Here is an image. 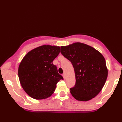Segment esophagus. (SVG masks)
Listing matches in <instances>:
<instances>
[{
	"label": "esophagus",
	"instance_id": "esophagus-1",
	"mask_svg": "<svg viewBox=\"0 0 122 122\" xmlns=\"http://www.w3.org/2000/svg\"><path fill=\"white\" fill-rule=\"evenodd\" d=\"M62 76H63V77L64 79H65V77H66V76H65V74H62Z\"/></svg>",
	"mask_w": 122,
	"mask_h": 122
}]
</instances>
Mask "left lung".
Listing matches in <instances>:
<instances>
[{"instance_id":"left-lung-1","label":"left lung","mask_w":122,"mask_h":122,"mask_svg":"<svg viewBox=\"0 0 122 122\" xmlns=\"http://www.w3.org/2000/svg\"><path fill=\"white\" fill-rule=\"evenodd\" d=\"M61 53L73 66L76 83L70 89L76 100L88 101L100 93L108 77L106 60L100 51L81 42L61 47Z\"/></svg>"}]
</instances>
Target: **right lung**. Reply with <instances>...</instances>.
<instances>
[{
    "mask_svg": "<svg viewBox=\"0 0 122 122\" xmlns=\"http://www.w3.org/2000/svg\"><path fill=\"white\" fill-rule=\"evenodd\" d=\"M60 53V47L45 45L27 54L18 68L20 83L32 98L42 100L54 93L56 84L63 77L53 61Z\"/></svg>",
    "mask_w": 122,
    "mask_h": 122,
    "instance_id": "obj_1",
    "label": "right lung"
}]
</instances>
